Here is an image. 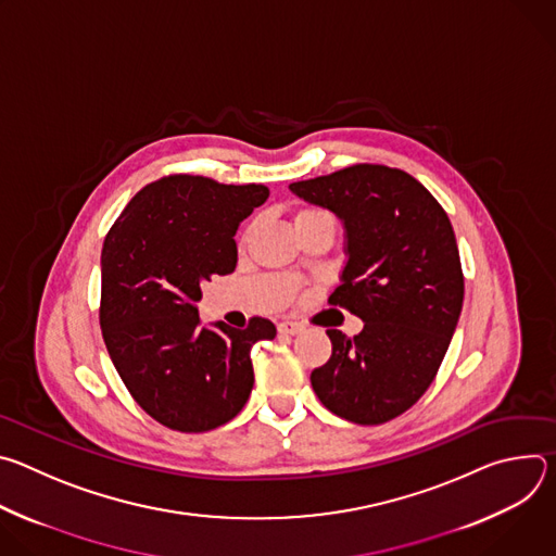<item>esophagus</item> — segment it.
Wrapping results in <instances>:
<instances>
[{"instance_id":"esophagus-1","label":"esophagus","mask_w":556,"mask_h":556,"mask_svg":"<svg viewBox=\"0 0 556 556\" xmlns=\"http://www.w3.org/2000/svg\"><path fill=\"white\" fill-rule=\"evenodd\" d=\"M277 330H279V334H283V337H294V334H299V332L303 330V326L296 324V321H281V324L277 326Z\"/></svg>"}]
</instances>
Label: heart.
I'll list each match as a JSON object with an SVG mask.
<instances>
[{"instance_id": "obj_1", "label": "heart", "mask_w": 556, "mask_h": 556, "mask_svg": "<svg viewBox=\"0 0 556 556\" xmlns=\"http://www.w3.org/2000/svg\"><path fill=\"white\" fill-rule=\"evenodd\" d=\"M319 215H328V213H324V211H319V208H301V211L296 213V217H294V224H296V222H301V219L319 217Z\"/></svg>"}]
</instances>
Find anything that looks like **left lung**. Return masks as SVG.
Returning <instances> with one entry per match:
<instances>
[{"label":"left lung","mask_w":556,"mask_h":556,"mask_svg":"<svg viewBox=\"0 0 556 556\" xmlns=\"http://www.w3.org/2000/svg\"><path fill=\"white\" fill-rule=\"evenodd\" d=\"M290 191L343 222L348 264L330 303L365 324L354 339L328 330L332 356L312 371V389L350 422L393 420L433 382L462 312L448 215L416 178L384 165L345 167Z\"/></svg>","instance_id":"1"}]
</instances>
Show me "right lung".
Returning a JSON list of instances; mask_svg holds the SVG:
<instances>
[{
  "label": "right lung",
  "mask_w": 556,
  "mask_h": 556,
  "mask_svg": "<svg viewBox=\"0 0 556 556\" xmlns=\"http://www.w3.org/2000/svg\"><path fill=\"white\" fill-rule=\"evenodd\" d=\"M264 185L169 176L140 189L101 253V330L131 399L167 429L202 433L240 414L255 374L251 348L273 321L247 330L200 326L202 283L237 266L235 232L268 198Z\"/></svg>",
  "instance_id": "obj_1"
}]
</instances>
